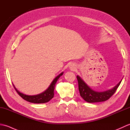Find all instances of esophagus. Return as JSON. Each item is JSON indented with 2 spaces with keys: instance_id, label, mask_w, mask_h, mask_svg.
Here are the masks:
<instances>
[{
  "instance_id": "1",
  "label": "esophagus",
  "mask_w": 130,
  "mask_h": 130,
  "mask_svg": "<svg viewBox=\"0 0 130 130\" xmlns=\"http://www.w3.org/2000/svg\"><path fill=\"white\" fill-rule=\"evenodd\" d=\"M76 65H75V63H71L69 65V69L71 70H73L74 71L76 69Z\"/></svg>"
}]
</instances>
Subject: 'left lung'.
Wrapping results in <instances>:
<instances>
[{"mask_svg": "<svg viewBox=\"0 0 130 130\" xmlns=\"http://www.w3.org/2000/svg\"><path fill=\"white\" fill-rule=\"evenodd\" d=\"M76 78L78 81L80 94L84 100L88 103H95L108 100L115 93L123 79H121V80L112 89L103 92H97L88 86L80 76L77 75Z\"/></svg>", "mask_w": 130, "mask_h": 130, "instance_id": "8db88e82", "label": "left lung"}]
</instances>
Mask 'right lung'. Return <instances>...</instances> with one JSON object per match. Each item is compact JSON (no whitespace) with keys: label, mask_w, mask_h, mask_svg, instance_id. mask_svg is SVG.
Here are the masks:
<instances>
[{"label":"right lung","mask_w":130,"mask_h":130,"mask_svg":"<svg viewBox=\"0 0 130 130\" xmlns=\"http://www.w3.org/2000/svg\"><path fill=\"white\" fill-rule=\"evenodd\" d=\"M63 74V72L61 73L56 77H55V78L52 80L51 83L49 85L47 89H46L42 93L38 94L37 95H26L25 94H23L22 93H21L15 88L14 85L13 84V85L14 88V89L17 91V92L18 93V94L23 99H24V100L33 103H45L50 101L51 99L54 97L55 85H56V83L57 81L58 80V79H59L61 76Z\"/></svg>","instance_id":"add662e5"}]
</instances>
